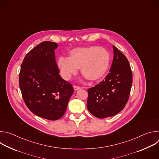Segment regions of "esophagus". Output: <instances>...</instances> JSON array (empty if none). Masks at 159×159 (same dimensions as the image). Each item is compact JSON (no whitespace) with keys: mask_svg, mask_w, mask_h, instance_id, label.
Returning <instances> with one entry per match:
<instances>
[{"mask_svg":"<svg viewBox=\"0 0 159 159\" xmlns=\"http://www.w3.org/2000/svg\"><path fill=\"white\" fill-rule=\"evenodd\" d=\"M74 90H75V91H77V90H80V89H81V87H79V86L74 85Z\"/></svg>","mask_w":159,"mask_h":159,"instance_id":"34e87169","label":"esophagus"}]
</instances>
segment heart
Returning <instances> with one entry per match:
<instances>
[{"mask_svg": "<svg viewBox=\"0 0 159 159\" xmlns=\"http://www.w3.org/2000/svg\"><path fill=\"white\" fill-rule=\"evenodd\" d=\"M69 55V58L61 57L57 60V66L65 79H70L80 68L81 74L85 79L98 80L104 75L110 63L107 51L97 46L74 48Z\"/></svg>", "mask_w": 159, "mask_h": 159, "instance_id": "b5f03b06", "label": "heart"}]
</instances>
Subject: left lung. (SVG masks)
<instances>
[{
    "label": "left lung",
    "mask_w": 159,
    "mask_h": 159,
    "mask_svg": "<svg viewBox=\"0 0 159 159\" xmlns=\"http://www.w3.org/2000/svg\"><path fill=\"white\" fill-rule=\"evenodd\" d=\"M114 58L109 74L87 90L89 111L98 118L113 116L126 104L132 85V72L126 57L114 45Z\"/></svg>",
    "instance_id": "obj_1"
}]
</instances>
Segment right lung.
Returning a JSON list of instances; mask_svg holds the SVG:
<instances>
[{"label": "right lung", "instance_id": "right-lung-1", "mask_svg": "<svg viewBox=\"0 0 159 159\" xmlns=\"http://www.w3.org/2000/svg\"><path fill=\"white\" fill-rule=\"evenodd\" d=\"M52 41L39 44L25 57L19 73V87L28 109L41 118L57 120L64 115L74 93L72 85L59 75Z\"/></svg>", "mask_w": 159, "mask_h": 159}]
</instances>
